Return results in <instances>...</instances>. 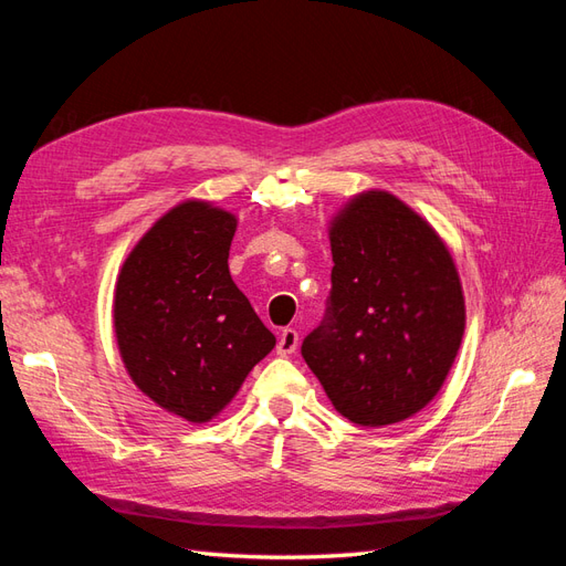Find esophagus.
Here are the masks:
<instances>
[{
	"label": "esophagus",
	"instance_id": "1",
	"mask_svg": "<svg viewBox=\"0 0 566 566\" xmlns=\"http://www.w3.org/2000/svg\"><path fill=\"white\" fill-rule=\"evenodd\" d=\"M297 345H300L297 331H295V328H283V331H281V337H279L276 352H279L281 356H287V354H293V352L297 349Z\"/></svg>",
	"mask_w": 566,
	"mask_h": 566
}]
</instances>
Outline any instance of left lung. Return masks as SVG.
I'll use <instances>...</instances> for the list:
<instances>
[{"label":"left lung","instance_id":"left-lung-1","mask_svg":"<svg viewBox=\"0 0 566 566\" xmlns=\"http://www.w3.org/2000/svg\"><path fill=\"white\" fill-rule=\"evenodd\" d=\"M331 295L302 356L328 399L364 427L434 399L465 331L455 264L434 229L385 191L354 198L331 229Z\"/></svg>","mask_w":566,"mask_h":566}]
</instances>
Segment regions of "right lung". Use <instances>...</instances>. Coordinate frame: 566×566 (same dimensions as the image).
Returning a JSON list of instances; mask_svg holds the SVG:
<instances>
[{
  "label": "right lung",
  "mask_w": 566,
  "mask_h": 566,
  "mask_svg": "<svg viewBox=\"0 0 566 566\" xmlns=\"http://www.w3.org/2000/svg\"><path fill=\"white\" fill-rule=\"evenodd\" d=\"M235 217L188 200L132 250L115 335L132 380L188 422H208L276 345L229 273Z\"/></svg>",
  "instance_id": "obj_1"
}]
</instances>
